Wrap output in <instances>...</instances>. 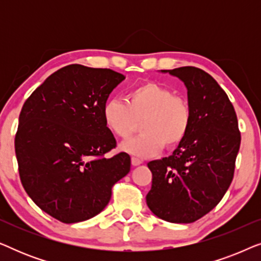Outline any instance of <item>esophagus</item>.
<instances>
[{"label":"esophagus","mask_w":261,"mask_h":261,"mask_svg":"<svg viewBox=\"0 0 261 261\" xmlns=\"http://www.w3.org/2000/svg\"><path fill=\"white\" fill-rule=\"evenodd\" d=\"M130 162H132V165H133V166H138V165H141V164H142V160H140L139 158H135V156H132Z\"/></svg>","instance_id":"obj_1"}]
</instances>
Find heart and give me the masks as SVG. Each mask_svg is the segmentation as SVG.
Returning a JSON list of instances; mask_svg holds the SVG:
<instances>
[{"label":"heart","mask_w":261,"mask_h":261,"mask_svg":"<svg viewBox=\"0 0 261 261\" xmlns=\"http://www.w3.org/2000/svg\"><path fill=\"white\" fill-rule=\"evenodd\" d=\"M127 103L110 98L102 107L105 126L115 137L126 140L123 151L140 158L154 155L164 146L173 149L187 139L192 124V108L187 97L154 81L142 82L127 92Z\"/></svg>","instance_id":"b5f03b06"}]
</instances>
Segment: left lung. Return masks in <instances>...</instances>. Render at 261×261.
Instances as JSON below:
<instances>
[{"label": "left lung", "mask_w": 261, "mask_h": 261, "mask_svg": "<svg viewBox=\"0 0 261 261\" xmlns=\"http://www.w3.org/2000/svg\"><path fill=\"white\" fill-rule=\"evenodd\" d=\"M169 73L188 89L192 124L172 154L147 164L152 188L146 202L154 215L167 222L191 223L215 208L227 192L241 135L233 105L209 73L195 66Z\"/></svg>", "instance_id": "8db88e82"}]
</instances>
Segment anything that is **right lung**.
<instances>
[{
  "mask_svg": "<svg viewBox=\"0 0 261 261\" xmlns=\"http://www.w3.org/2000/svg\"><path fill=\"white\" fill-rule=\"evenodd\" d=\"M124 80L110 69L71 64L52 73L23 103L15 134L21 183L35 204L63 223L106 208L130 156L116 147L102 107Z\"/></svg>",
  "mask_w": 261,
  "mask_h": 261,
  "instance_id": "add662e5",
  "label": "right lung"
}]
</instances>
